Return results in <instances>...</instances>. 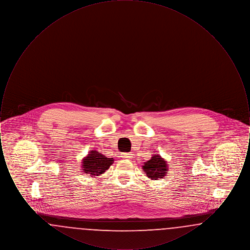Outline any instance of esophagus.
<instances>
[{
  "mask_svg": "<svg viewBox=\"0 0 250 250\" xmlns=\"http://www.w3.org/2000/svg\"><path fill=\"white\" fill-rule=\"evenodd\" d=\"M121 155L125 159H130V158H132V156H133V154L132 153H125V154H122Z\"/></svg>",
  "mask_w": 250,
  "mask_h": 250,
  "instance_id": "1",
  "label": "esophagus"
}]
</instances>
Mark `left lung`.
Returning <instances> with one entry per match:
<instances>
[{"label":"left lung","mask_w":250,"mask_h":250,"mask_svg":"<svg viewBox=\"0 0 250 250\" xmlns=\"http://www.w3.org/2000/svg\"><path fill=\"white\" fill-rule=\"evenodd\" d=\"M143 167L144 172H146L147 177L152 180L163 178L167 171L166 161L158 155H154L150 160L144 163Z\"/></svg>","instance_id":"obj_1"}]
</instances>
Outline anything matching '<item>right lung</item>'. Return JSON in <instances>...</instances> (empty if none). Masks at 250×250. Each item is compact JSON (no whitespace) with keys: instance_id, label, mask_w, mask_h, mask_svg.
Masks as SVG:
<instances>
[{"instance_id":"add662e5","label":"right lung","mask_w":250,"mask_h":250,"mask_svg":"<svg viewBox=\"0 0 250 250\" xmlns=\"http://www.w3.org/2000/svg\"><path fill=\"white\" fill-rule=\"evenodd\" d=\"M113 158L106 157L97 151H92L85 157L83 162V172L93 176H98L105 172L111 164L113 163Z\"/></svg>"}]
</instances>
